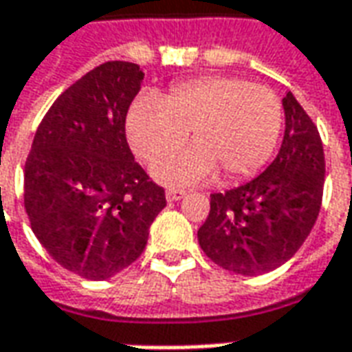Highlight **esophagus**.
Segmentation results:
<instances>
[{
	"label": "esophagus",
	"mask_w": 352,
	"mask_h": 352,
	"mask_svg": "<svg viewBox=\"0 0 352 352\" xmlns=\"http://www.w3.org/2000/svg\"><path fill=\"white\" fill-rule=\"evenodd\" d=\"M186 192L185 190H181V188H167L166 190V198L167 202H175V200H181Z\"/></svg>",
	"instance_id": "1"
}]
</instances>
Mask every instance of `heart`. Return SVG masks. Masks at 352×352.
Listing matches in <instances>:
<instances>
[{
  "label": "heart",
  "instance_id": "b5f03b06",
  "mask_svg": "<svg viewBox=\"0 0 352 352\" xmlns=\"http://www.w3.org/2000/svg\"><path fill=\"white\" fill-rule=\"evenodd\" d=\"M157 162L154 175L169 185H192L221 173L223 183L254 175L274 156L283 129V106L270 88L235 76H204L173 86L160 98L136 100L125 119L131 150Z\"/></svg>",
  "mask_w": 352,
  "mask_h": 352
}]
</instances>
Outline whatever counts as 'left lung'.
Returning <instances> with one entry per match:
<instances>
[{"instance_id":"obj_1","label":"left lung","mask_w":352,"mask_h":352,"mask_svg":"<svg viewBox=\"0 0 352 352\" xmlns=\"http://www.w3.org/2000/svg\"><path fill=\"white\" fill-rule=\"evenodd\" d=\"M285 135L277 157L246 185L210 196L198 243L217 266L260 276L285 264L316 223L326 160L316 125L291 92L283 98Z\"/></svg>"}]
</instances>
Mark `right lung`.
Wrapping results in <instances>:
<instances>
[{
  "mask_svg": "<svg viewBox=\"0 0 352 352\" xmlns=\"http://www.w3.org/2000/svg\"><path fill=\"white\" fill-rule=\"evenodd\" d=\"M144 73L107 61L54 102L25 164V210L57 264L85 279H109L142 254L166 208L126 144L125 119Z\"/></svg>",
  "mask_w": 352,
  "mask_h": 352,
  "instance_id": "right-lung-1",
  "label": "right lung"
}]
</instances>
